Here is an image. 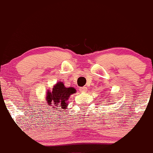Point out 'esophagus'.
<instances>
[{"mask_svg": "<svg viewBox=\"0 0 153 153\" xmlns=\"http://www.w3.org/2000/svg\"><path fill=\"white\" fill-rule=\"evenodd\" d=\"M87 91V88L86 87H80V91L82 93L85 92Z\"/></svg>", "mask_w": 153, "mask_h": 153, "instance_id": "34e87169", "label": "esophagus"}]
</instances>
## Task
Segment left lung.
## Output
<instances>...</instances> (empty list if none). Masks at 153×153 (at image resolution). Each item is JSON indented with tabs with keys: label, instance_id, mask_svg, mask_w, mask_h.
<instances>
[{
	"label": "left lung",
	"instance_id": "1",
	"mask_svg": "<svg viewBox=\"0 0 153 153\" xmlns=\"http://www.w3.org/2000/svg\"><path fill=\"white\" fill-rule=\"evenodd\" d=\"M109 104H110V103H109Z\"/></svg>",
	"mask_w": 153,
	"mask_h": 153
}]
</instances>
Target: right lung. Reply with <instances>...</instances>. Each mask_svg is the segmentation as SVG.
I'll list each match as a JSON object with an SVG mask.
<instances>
[{"mask_svg": "<svg viewBox=\"0 0 153 153\" xmlns=\"http://www.w3.org/2000/svg\"><path fill=\"white\" fill-rule=\"evenodd\" d=\"M75 93L74 88H66L62 82H59L54 85L51 91L47 94V103L50 106L54 113H59L61 108H66L68 106V100L71 94ZM54 115V114H53Z\"/></svg>", "mask_w": 153, "mask_h": 153, "instance_id": "right-lung-1", "label": "right lung"}]
</instances>
